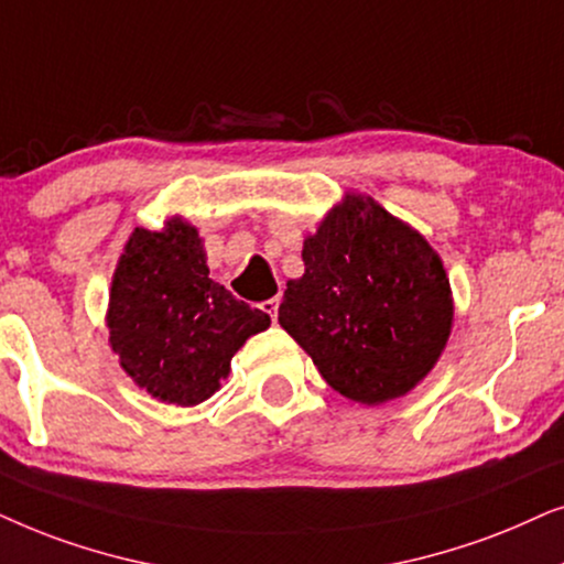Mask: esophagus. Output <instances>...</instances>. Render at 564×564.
Returning a JSON list of instances; mask_svg holds the SVG:
<instances>
[{
    "label": "esophagus",
    "instance_id": "1",
    "mask_svg": "<svg viewBox=\"0 0 564 564\" xmlns=\"http://www.w3.org/2000/svg\"><path fill=\"white\" fill-rule=\"evenodd\" d=\"M278 304H281V299H278V296L275 299H268V302H262V312H265L273 322L278 317Z\"/></svg>",
    "mask_w": 564,
    "mask_h": 564
}]
</instances>
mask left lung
Returning <instances> with one entry per match:
<instances>
[{
    "mask_svg": "<svg viewBox=\"0 0 564 564\" xmlns=\"http://www.w3.org/2000/svg\"><path fill=\"white\" fill-rule=\"evenodd\" d=\"M302 260L278 322L322 379L360 404L415 389L454 325L452 286L427 239L369 195L348 193L304 239Z\"/></svg>",
    "mask_w": 564,
    "mask_h": 564,
    "instance_id": "1",
    "label": "left lung"
}]
</instances>
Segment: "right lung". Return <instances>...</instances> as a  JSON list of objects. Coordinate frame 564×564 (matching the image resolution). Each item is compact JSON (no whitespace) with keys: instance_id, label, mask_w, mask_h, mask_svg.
I'll return each mask as SVG.
<instances>
[{"instance_id":"add662e5","label":"right lung","mask_w":564,"mask_h":564,"mask_svg":"<svg viewBox=\"0 0 564 564\" xmlns=\"http://www.w3.org/2000/svg\"><path fill=\"white\" fill-rule=\"evenodd\" d=\"M270 327L265 312L208 278L204 239L172 216L162 231L137 227L112 273L110 348L141 389L191 408L229 377L231 356Z\"/></svg>"}]
</instances>
